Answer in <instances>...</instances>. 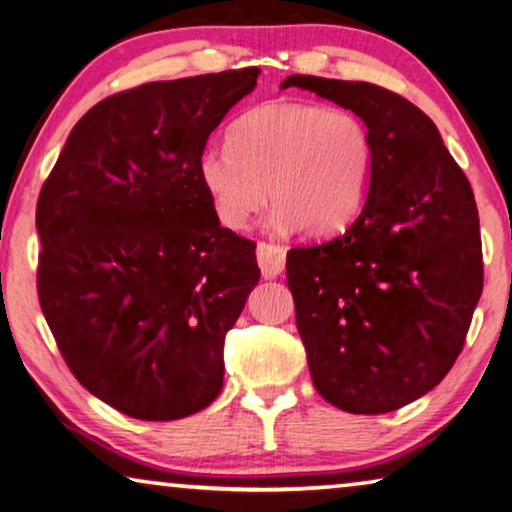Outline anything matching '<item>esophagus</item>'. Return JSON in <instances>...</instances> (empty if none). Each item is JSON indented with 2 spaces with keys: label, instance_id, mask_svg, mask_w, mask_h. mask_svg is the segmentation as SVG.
Segmentation results:
<instances>
[{
  "label": "esophagus",
  "instance_id": "esophagus-1",
  "mask_svg": "<svg viewBox=\"0 0 512 512\" xmlns=\"http://www.w3.org/2000/svg\"><path fill=\"white\" fill-rule=\"evenodd\" d=\"M257 262H259V268H262L264 277H277L284 271V264H286L284 248L275 244H266V241H259Z\"/></svg>",
  "mask_w": 512,
  "mask_h": 512
}]
</instances>
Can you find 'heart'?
Segmentation results:
<instances>
[{"label": "heart", "mask_w": 512, "mask_h": 512, "mask_svg": "<svg viewBox=\"0 0 512 512\" xmlns=\"http://www.w3.org/2000/svg\"><path fill=\"white\" fill-rule=\"evenodd\" d=\"M374 141L345 107L275 100L237 120L230 145L199 156V179L219 221L246 230L275 206L271 226L327 237L345 228L365 203Z\"/></svg>", "instance_id": "obj_1"}]
</instances>
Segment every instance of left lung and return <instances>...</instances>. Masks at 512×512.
Segmentation results:
<instances>
[{"label": "left lung", "instance_id": "8db88e82", "mask_svg": "<svg viewBox=\"0 0 512 512\" xmlns=\"http://www.w3.org/2000/svg\"><path fill=\"white\" fill-rule=\"evenodd\" d=\"M351 109L374 141L356 221L291 248L286 280L313 385L351 414H385L441 383L483 288L479 212L439 129L410 100L369 82L288 76Z\"/></svg>", "mask_w": 512, "mask_h": 512}]
</instances>
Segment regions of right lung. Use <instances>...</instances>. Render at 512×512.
<instances>
[{
  "label": "right lung",
  "instance_id": "right-lung-1",
  "mask_svg": "<svg viewBox=\"0 0 512 512\" xmlns=\"http://www.w3.org/2000/svg\"><path fill=\"white\" fill-rule=\"evenodd\" d=\"M257 67L147 82L91 107L37 199V293L73 376L141 421L201 412L224 338L259 282L255 244L221 228L199 156Z\"/></svg>",
  "mask_w": 512,
  "mask_h": 512
}]
</instances>
